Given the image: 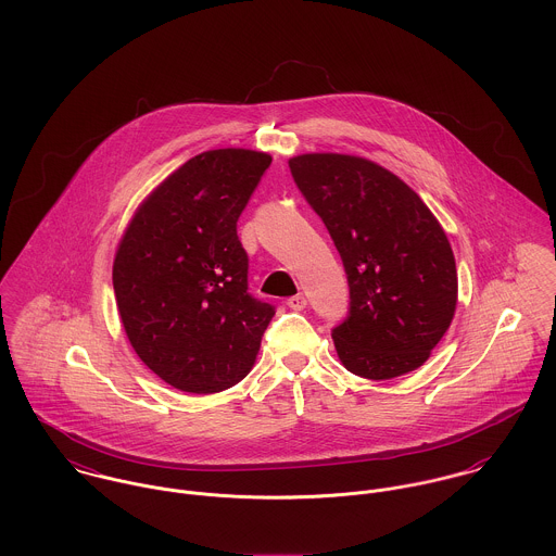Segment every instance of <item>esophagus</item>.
<instances>
[{
	"mask_svg": "<svg viewBox=\"0 0 556 556\" xmlns=\"http://www.w3.org/2000/svg\"><path fill=\"white\" fill-rule=\"evenodd\" d=\"M288 307L294 308V311H303L307 307V299L303 294H296V296H290L288 299Z\"/></svg>",
	"mask_w": 556,
	"mask_h": 556,
	"instance_id": "1",
	"label": "esophagus"
}]
</instances>
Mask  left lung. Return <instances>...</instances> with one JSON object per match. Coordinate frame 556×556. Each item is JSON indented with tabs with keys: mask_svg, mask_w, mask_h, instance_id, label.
Returning <instances> with one entry per match:
<instances>
[{
	"mask_svg": "<svg viewBox=\"0 0 556 556\" xmlns=\"http://www.w3.org/2000/svg\"><path fill=\"white\" fill-rule=\"evenodd\" d=\"M290 173L348 275L350 311L332 328L345 369L392 379L422 367L458 294L454 253L429 206L396 175L354 155H299Z\"/></svg>",
	"mask_w": 556,
	"mask_h": 556,
	"instance_id": "obj_1",
	"label": "left lung"
}]
</instances>
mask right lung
Masks as SVG:
<instances>
[{
    "mask_svg": "<svg viewBox=\"0 0 556 556\" xmlns=\"http://www.w3.org/2000/svg\"><path fill=\"white\" fill-rule=\"evenodd\" d=\"M248 149L186 162L136 211L113 288L138 358L166 383L222 392L248 375L275 307L249 294L237 222L270 166Z\"/></svg>",
    "mask_w": 556,
    "mask_h": 556,
    "instance_id": "add662e5",
    "label": "right lung"
}]
</instances>
